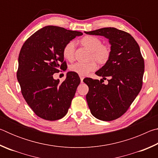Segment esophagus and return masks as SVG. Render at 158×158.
Masks as SVG:
<instances>
[{
    "mask_svg": "<svg viewBox=\"0 0 158 158\" xmlns=\"http://www.w3.org/2000/svg\"><path fill=\"white\" fill-rule=\"evenodd\" d=\"M79 77H80V79H81V82L82 83L83 82V80H84V76H81V75H79Z\"/></svg>",
    "mask_w": 158,
    "mask_h": 158,
    "instance_id": "esophagus-1",
    "label": "esophagus"
}]
</instances>
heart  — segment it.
Masks as SVG:
<instances>
[{
  "label": "heart",
  "instance_id": "b5f03b06",
  "mask_svg": "<svg viewBox=\"0 0 158 158\" xmlns=\"http://www.w3.org/2000/svg\"><path fill=\"white\" fill-rule=\"evenodd\" d=\"M83 46L91 52V57L94 58L99 63H106L111 56V50L108 47L102 45V42L99 37L93 35H85L80 40ZM63 56L69 61H73L74 58V44L73 41L65 44L63 49ZM96 61L93 60L89 63H76L69 67V70L79 75L85 76L90 72L97 68Z\"/></svg>",
  "mask_w": 158,
  "mask_h": 158
}]
</instances>
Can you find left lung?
Returning <instances> with one entry per match:
<instances>
[{"mask_svg":"<svg viewBox=\"0 0 158 158\" xmlns=\"http://www.w3.org/2000/svg\"><path fill=\"white\" fill-rule=\"evenodd\" d=\"M85 33L105 36L111 45L110 58L95 73L104 79L108 77V84L91 78L84 82L89 89L86 100L93 116L101 121H114L128 110L140 92L143 58L138 43L127 32L109 27Z\"/></svg>","mask_w":158,"mask_h":158,"instance_id":"8db88e82","label":"left lung"}]
</instances>
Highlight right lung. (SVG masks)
<instances>
[{
    "label": "right lung",
    "mask_w": 158,
    "mask_h": 158,
    "mask_svg": "<svg viewBox=\"0 0 158 158\" xmlns=\"http://www.w3.org/2000/svg\"><path fill=\"white\" fill-rule=\"evenodd\" d=\"M82 34L48 26L29 37L21 47L17 77L23 98L41 118L56 121L68 113L81 80L77 73L69 72L59 84L53 74L65 71L64 47Z\"/></svg>",
    "instance_id": "obj_1"
}]
</instances>
